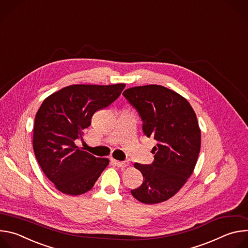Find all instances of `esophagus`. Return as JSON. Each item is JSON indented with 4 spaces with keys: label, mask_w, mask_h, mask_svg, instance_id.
Here are the masks:
<instances>
[{
    "label": "esophagus",
    "mask_w": 248,
    "mask_h": 248,
    "mask_svg": "<svg viewBox=\"0 0 248 248\" xmlns=\"http://www.w3.org/2000/svg\"><path fill=\"white\" fill-rule=\"evenodd\" d=\"M112 162H114L115 165H117V166L120 167V168H125V167H127V166L129 165V162H128V161H123V162H121V161H117V160H115V159H112Z\"/></svg>",
    "instance_id": "esophagus-1"
}]
</instances>
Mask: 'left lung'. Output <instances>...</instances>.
Returning <instances> with one entry per match:
<instances>
[{
    "label": "left lung",
    "instance_id": "8db88e82",
    "mask_svg": "<svg viewBox=\"0 0 248 248\" xmlns=\"http://www.w3.org/2000/svg\"><path fill=\"white\" fill-rule=\"evenodd\" d=\"M123 95L137 110L144 134L157 141L153 163L134 164L143 183L131 194L144 204L166 201L184 186L195 168L201 145L196 115L186 98L162 85L136 86Z\"/></svg>",
    "mask_w": 248,
    "mask_h": 248
}]
</instances>
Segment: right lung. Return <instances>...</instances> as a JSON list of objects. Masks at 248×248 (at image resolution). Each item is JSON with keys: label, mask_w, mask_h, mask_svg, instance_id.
<instances>
[{"label": "right lung", "mask_w": 248, "mask_h": 248, "mask_svg": "<svg viewBox=\"0 0 248 248\" xmlns=\"http://www.w3.org/2000/svg\"><path fill=\"white\" fill-rule=\"evenodd\" d=\"M125 84H75L48 96L35 117L33 150L42 170L56 188L67 195L89 191L109 165L76 145L92 116L108 107Z\"/></svg>", "instance_id": "obj_1"}]
</instances>
